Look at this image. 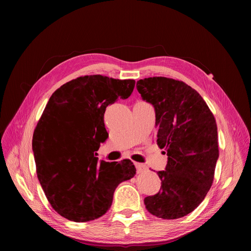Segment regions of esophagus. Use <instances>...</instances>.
<instances>
[{"instance_id": "34e87169", "label": "esophagus", "mask_w": 251, "mask_h": 251, "mask_svg": "<svg viewBox=\"0 0 251 251\" xmlns=\"http://www.w3.org/2000/svg\"><path fill=\"white\" fill-rule=\"evenodd\" d=\"M135 166H136V169H137V173H138V174H141V173H143V172L148 171V168H147L145 165H143V164L135 163Z\"/></svg>"}]
</instances>
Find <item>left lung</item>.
I'll use <instances>...</instances> for the list:
<instances>
[{
	"label": "left lung",
	"instance_id": "obj_1",
	"mask_svg": "<svg viewBox=\"0 0 251 251\" xmlns=\"http://www.w3.org/2000/svg\"><path fill=\"white\" fill-rule=\"evenodd\" d=\"M154 106L157 144L168 156L158 194L145 198L148 211L164 220L183 218L203 201L219 159L218 127L202 97L183 81L148 77L136 84Z\"/></svg>",
	"mask_w": 251,
	"mask_h": 251
}]
</instances>
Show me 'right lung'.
Listing matches in <instances>:
<instances>
[{
    "label": "right lung",
    "instance_id": "right-lung-1",
    "mask_svg": "<svg viewBox=\"0 0 251 251\" xmlns=\"http://www.w3.org/2000/svg\"><path fill=\"white\" fill-rule=\"evenodd\" d=\"M135 80L86 75L66 82L50 96L34 130L32 152L39 181L55 211L84 223L109 209L117 186L136 174L133 163L98 161L108 138L106 107L133 92Z\"/></svg>",
    "mask_w": 251,
    "mask_h": 251
}]
</instances>
